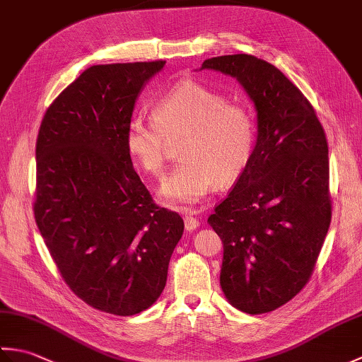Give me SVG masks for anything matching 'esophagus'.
Returning a JSON list of instances; mask_svg holds the SVG:
<instances>
[{
  "instance_id": "1",
  "label": "esophagus",
  "mask_w": 362,
  "mask_h": 362,
  "mask_svg": "<svg viewBox=\"0 0 362 362\" xmlns=\"http://www.w3.org/2000/svg\"><path fill=\"white\" fill-rule=\"evenodd\" d=\"M183 222H185V228L188 230V232H193V230H196L199 227V219L191 216V214H185Z\"/></svg>"
}]
</instances>
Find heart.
Instances as JSON below:
<instances>
[{"label": "heart", "instance_id": "heart-1", "mask_svg": "<svg viewBox=\"0 0 362 362\" xmlns=\"http://www.w3.org/2000/svg\"><path fill=\"white\" fill-rule=\"evenodd\" d=\"M153 118L134 115L126 129V148L146 173L160 175L168 138L187 134L183 158L158 188L163 202L189 206L216 185H227L247 168L255 144L252 115L228 104L224 95L187 79L160 91L152 101Z\"/></svg>", "mask_w": 362, "mask_h": 362}]
</instances>
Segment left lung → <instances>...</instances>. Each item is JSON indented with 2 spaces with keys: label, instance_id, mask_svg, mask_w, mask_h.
Wrapping results in <instances>:
<instances>
[{
  "label": "left lung",
  "instance_id": "left-lung-1",
  "mask_svg": "<svg viewBox=\"0 0 362 362\" xmlns=\"http://www.w3.org/2000/svg\"><path fill=\"white\" fill-rule=\"evenodd\" d=\"M199 70L232 76L257 112L249 165L209 218L224 244L221 288L243 313L274 311L310 280L332 221L325 132L302 91L266 60L233 54Z\"/></svg>",
  "mask_w": 362,
  "mask_h": 362
}]
</instances>
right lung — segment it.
<instances>
[{
  "label": "right lung",
  "instance_id": "add662e5",
  "mask_svg": "<svg viewBox=\"0 0 362 362\" xmlns=\"http://www.w3.org/2000/svg\"><path fill=\"white\" fill-rule=\"evenodd\" d=\"M165 64L87 68L37 136V227L74 294L115 316L157 302L183 233L179 214L153 204L124 140L138 96Z\"/></svg>",
  "mask_w": 362,
  "mask_h": 362
}]
</instances>
